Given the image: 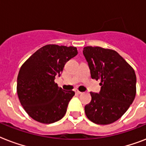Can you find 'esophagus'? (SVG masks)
<instances>
[{"instance_id": "34e87169", "label": "esophagus", "mask_w": 146, "mask_h": 146, "mask_svg": "<svg viewBox=\"0 0 146 146\" xmlns=\"http://www.w3.org/2000/svg\"><path fill=\"white\" fill-rule=\"evenodd\" d=\"M75 92H76V93L78 94V95H81V94H82V92H81L79 91V90H78V89H76V90Z\"/></svg>"}]
</instances>
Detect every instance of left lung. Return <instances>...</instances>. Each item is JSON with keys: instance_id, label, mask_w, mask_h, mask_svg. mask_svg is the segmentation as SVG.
Returning a JSON list of instances; mask_svg holds the SVG:
<instances>
[{"instance_id": "left-lung-1", "label": "left lung", "mask_w": 146, "mask_h": 146, "mask_svg": "<svg viewBox=\"0 0 146 146\" xmlns=\"http://www.w3.org/2000/svg\"><path fill=\"white\" fill-rule=\"evenodd\" d=\"M83 55L91 77L100 80L99 93L90 92L86 115L96 124H110L123 115L133 102L136 76L132 66L118 54L100 47H85Z\"/></svg>"}]
</instances>
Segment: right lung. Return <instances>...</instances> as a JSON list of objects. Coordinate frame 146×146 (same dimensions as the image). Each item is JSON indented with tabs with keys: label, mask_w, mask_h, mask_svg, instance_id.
<instances>
[{
	"label": "right lung",
	"mask_w": 146,
	"mask_h": 146,
	"mask_svg": "<svg viewBox=\"0 0 146 146\" xmlns=\"http://www.w3.org/2000/svg\"><path fill=\"white\" fill-rule=\"evenodd\" d=\"M77 54L76 47L47 44L22 65L17 77V94L33 119L52 123L64 117L75 92L58 87L55 76L61 75L66 62Z\"/></svg>",
	"instance_id": "obj_1"
}]
</instances>
